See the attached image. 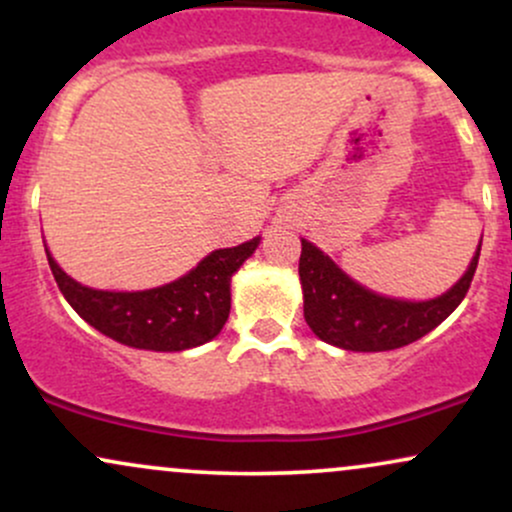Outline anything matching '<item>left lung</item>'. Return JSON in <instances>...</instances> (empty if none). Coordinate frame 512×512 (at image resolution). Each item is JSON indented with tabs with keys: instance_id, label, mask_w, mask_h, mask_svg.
Here are the masks:
<instances>
[{
	"instance_id": "1",
	"label": "left lung",
	"mask_w": 512,
	"mask_h": 512,
	"mask_svg": "<svg viewBox=\"0 0 512 512\" xmlns=\"http://www.w3.org/2000/svg\"><path fill=\"white\" fill-rule=\"evenodd\" d=\"M481 240L457 284L428 301L392 298L358 284L310 240L301 238L298 276L303 289V315L322 342L346 351H392L436 330L462 298L477 272Z\"/></svg>"
}]
</instances>
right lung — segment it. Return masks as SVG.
Segmentation results:
<instances>
[{
  "label": "right lung",
  "mask_w": 512,
  "mask_h": 512,
  "mask_svg": "<svg viewBox=\"0 0 512 512\" xmlns=\"http://www.w3.org/2000/svg\"><path fill=\"white\" fill-rule=\"evenodd\" d=\"M260 236L236 248L209 252L175 281L144 291H101L84 286L57 264L52 276L81 320L115 342L144 351H187L211 342L231 313V279L252 257Z\"/></svg>",
  "instance_id": "obj_1"
}]
</instances>
